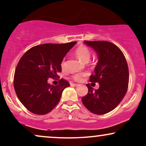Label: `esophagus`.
I'll return each mask as SVG.
<instances>
[{
	"label": "esophagus",
	"instance_id": "1",
	"mask_svg": "<svg viewBox=\"0 0 146 146\" xmlns=\"http://www.w3.org/2000/svg\"><path fill=\"white\" fill-rule=\"evenodd\" d=\"M71 86H74V87H78V86H80V84H71Z\"/></svg>",
	"mask_w": 146,
	"mask_h": 146
}]
</instances>
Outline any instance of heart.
<instances>
[{
    "mask_svg": "<svg viewBox=\"0 0 146 146\" xmlns=\"http://www.w3.org/2000/svg\"><path fill=\"white\" fill-rule=\"evenodd\" d=\"M75 55L76 56L77 58L81 62L84 63L88 62L90 60V56H91V53H90V49L87 46L84 45H81V46H78L76 48L75 51ZM62 68H64V61H63L61 64ZM86 76V74H76L73 75V78L75 81L81 82L83 80L84 77Z\"/></svg>",
    "mask_w": 146,
    "mask_h": 146,
    "instance_id": "heart-1",
    "label": "heart"
}]
</instances>
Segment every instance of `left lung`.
I'll return each mask as SVG.
<instances>
[{
    "label": "left lung",
    "instance_id": "left-lung-1",
    "mask_svg": "<svg viewBox=\"0 0 146 146\" xmlns=\"http://www.w3.org/2000/svg\"><path fill=\"white\" fill-rule=\"evenodd\" d=\"M96 52L98 63L90 82H98L95 90L87 84L88 92L82 98L84 106L91 113L104 115L115 109L124 98L128 86V64L123 53L115 44L106 41H84Z\"/></svg>",
    "mask_w": 146,
    "mask_h": 146
}]
</instances>
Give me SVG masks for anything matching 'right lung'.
Masks as SVG:
<instances>
[{"mask_svg": "<svg viewBox=\"0 0 146 146\" xmlns=\"http://www.w3.org/2000/svg\"><path fill=\"white\" fill-rule=\"evenodd\" d=\"M76 43L37 45L20 60L15 71L14 89L20 101L30 112L45 115L58 104L69 83L61 79L59 84L54 86L48 83V79L58 76L64 58Z\"/></svg>", "mask_w": 146, "mask_h": 146, "instance_id": "add662e5", "label": "right lung"}]
</instances>
